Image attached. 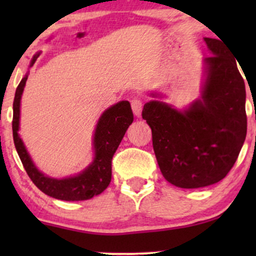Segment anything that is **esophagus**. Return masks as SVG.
Wrapping results in <instances>:
<instances>
[{"label": "esophagus", "mask_w": 256, "mask_h": 256, "mask_svg": "<svg viewBox=\"0 0 256 256\" xmlns=\"http://www.w3.org/2000/svg\"><path fill=\"white\" fill-rule=\"evenodd\" d=\"M131 107H132V110H134V116H140V112H142V101H140V98H134L131 100Z\"/></svg>", "instance_id": "obj_1"}]
</instances>
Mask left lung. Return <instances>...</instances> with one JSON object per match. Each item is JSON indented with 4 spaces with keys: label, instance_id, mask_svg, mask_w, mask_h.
<instances>
[{
    "label": "left lung",
    "instance_id": "1",
    "mask_svg": "<svg viewBox=\"0 0 256 256\" xmlns=\"http://www.w3.org/2000/svg\"><path fill=\"white\" fill-rule=\"evenodd\" d=\"M204 42L212 55L204 60L201 98L185 110L160 101L146 102L142 110L161 173L183 189L208 186L225 178L246 134V85L234 55L222 40L206 37Z\"/></svg>",
    "mask_w": 256,
    "mask_h": 256
}]
</instances>
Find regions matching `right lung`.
Segmentation results:
<instances>
[{
    "mask_svg": "<svg viewBox=\"0 0 256 256\" xmlns=\"http://www.w3.org/2000/svg\"><path fill=\"white\" fill-rule=\"evenodd\" d=\"M38 55H34L31 64H34ZM28 80V74L22 79L16 91L13 102V140L16 149L22 160L26 173L34 185L46 195L64 201H84L100 195L110 183L112 158L122 142L128 128L134 122L130 102L120 101L104 112L96 125L94 134V149L95 158L83 172L74 177L64 179L50 178L44 176L32 162L19 134L20 100Z\"/></svg>",
    "mask_w": 256,
    "mask_h": 256,
    "instance_id": "add662e5",
    "label": "right lung"
}]
</instances>
